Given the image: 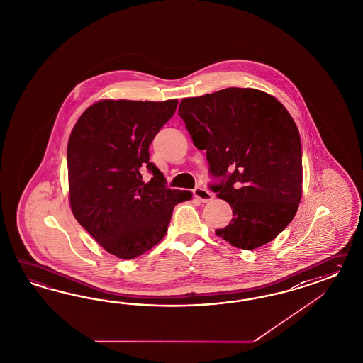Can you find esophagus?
<instances>
[{
	"instance_id": "obj_1",
	"label": "esophagus",
	"mask_w": 363,
	"mask_h": 363,
	"mask_svg": "<svg viewBox=\"0 0 363 363\" xmlns=\"http://www.w3.org/2000/svg\"><path fill=\"white\" fill-rule=\"evenodd\" d=\"M193 194H194V197L199 199L201 202H210L211 199H213V194L210 193L209 190H206L205 187L198 186L193 190Z\"/></svg>"
}]
</instances>
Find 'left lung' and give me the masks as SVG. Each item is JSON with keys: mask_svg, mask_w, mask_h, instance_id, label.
<instances>
[{"mask_svg": "<svg viewBox=\"0 0 363 363\" xmlns=\"http://www.w3.org/2000/svg\"><path fill=\"white\" fill-rule=\"evenodd\" d=\"M178 116L220 178L210 189L233 209L216 234L243 250L273 241L302 197L301 137L285 106L257 89L228 88L182 99Z\"/></svg>", "mask_w": 363, "mask_h": 363, "instance_id": "left-lung-1", "label": "left lung"}]
</instances>
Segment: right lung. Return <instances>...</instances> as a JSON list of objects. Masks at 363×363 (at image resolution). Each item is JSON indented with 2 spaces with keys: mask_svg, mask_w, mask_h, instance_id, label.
Returning <instances> with one entry per match:
<instances>
[{
  "mask_svg": "<svg viewBox=\"0 0 363 363\" xmlns=\"http://www.w3.org/2000/svg\"><path fill=\"white\" fill-rule=\"evenodd\" d=\"M178 101L102 99L82 113L67 143L69 199L78 223L108 252L133 259L165 237L191 191L166 186L149 146ZM149 171L150 182L142 174Z\"/></svg>",
  "mask_w": 363,
  "mask_h": 363,
  "instance_id": "obj_1",
  "label": "right lung"
}]
</instances>
